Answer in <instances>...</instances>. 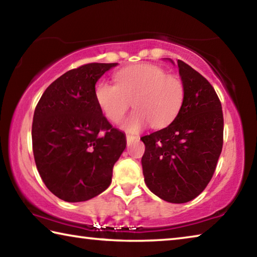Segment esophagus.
Returning <instances> with one entry per match:
<instances>
[{
	"label": "esophagus",
	"mask_w": 257,
	"mask_h": 257,
	"mask_svg": "<svg viewBox=\"0 0 257 257\" xmlns=\"http://www.w3.org/2000/svg\"><path fill=\"white\" fill-rule=\"evenodd\" d=\"M125 138H127V142L130 143V142H134V141H138V136H135V135H125Z\"/></svg>",
	"instance_id": "1"
}]
</instances>
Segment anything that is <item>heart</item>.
<instances>
[{
    "label": "heart",
    "mask_w": 257,
    "mask_h": 257,
    "mask_svg": "<svg viewBox=\"0 0 257 257\" xmlns=\"http://www.w3.org/2000/svg\"><path fill=\"white\" fill-rule=\"evenodd\" d=\"M114 78L116 85L105 80L97 82L95 99L113 123L122 120L133 101L135 110L123 124L129 132H138L150 122L152 127H164L176 118L184 104L186 89L181 78L155 64L121 69Z\"/></svg>",
    "instance_id": "heart-1"
}]
</instances>
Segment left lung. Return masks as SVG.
<instances>
[{
    "label": "left lung",
    "mask_w": 257,
    "mask_h": 257,
    "mask_svg": "<svg viewBox=\"0 0 257 257\" xmlns=\"http://www.w3.org/2000/svg\"><path fill=\"white\" fill-rule=\"evenodd\" d=\"M185 101L168 127L141 139L145 184L170 203L197 197L214 175L223 145V113L213 86L201 73L178 60Z\"/></svg>",
    "instance_id": "1"
}]
</instances>
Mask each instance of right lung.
<instances>
[{
    "label": "right lung",
    "mask_w": 257,
    "mask_h": 257,
    "mask_svg": "<svg viewBox=\"0 0 257 257\" xmlns=\"http://www.w3.org/2000/svg\"><path fill=\"white\" fill-rule=\"evenodd\" d=\"M118 63H87L47 87L34 112V159L42 180L56 197L84 202L111 184L113 167L125 149L95 99V84Z\"/></svg>",
    "instance_id": "1"
}]
</instances>
